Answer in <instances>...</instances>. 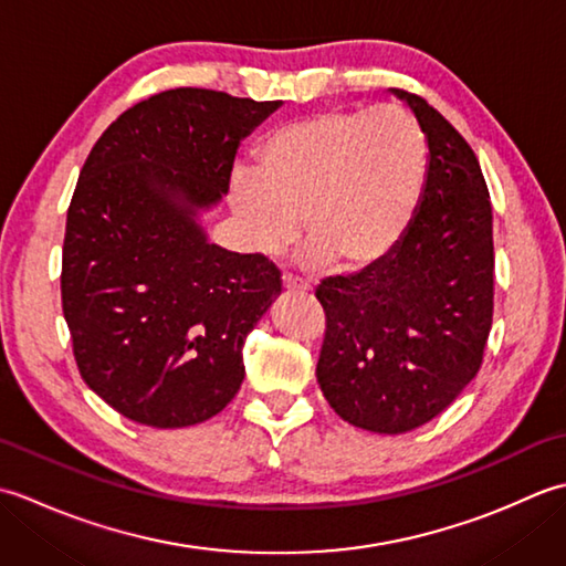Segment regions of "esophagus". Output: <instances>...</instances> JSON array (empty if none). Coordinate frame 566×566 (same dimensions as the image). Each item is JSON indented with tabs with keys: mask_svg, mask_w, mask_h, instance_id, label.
I'll return each mask as SVG.
<instances>
[{
	"mask_svg": "<svg viewBox=\"0 0 566 566\" xmlns=\"http://www.w3.org/2000/svg\"><path fill=\"white\" fill-rule=\"evenodd\" d=\"M282 286H284V292H298V294H308L311 292V286L306 282L294 280L292 274H284L282 276Z\"/></svg>",
	"mask_w": 566,
	"mask_h": 566,
	"instance_id": "1",
	"label": "esophagus"
}]
</instances>
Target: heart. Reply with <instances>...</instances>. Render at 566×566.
I'll return each instance as SVG.
<instances>
[{
	"label": "heart",
	"instance_id": "obj_1",
	"mask_svg": "<svg viewBox=\"0 0 566 566\" xmlns=\"http://www.w3.org/2000/svg\"><path fill=\"white\" fill-rule=\"evenodd\" d=\"M426 128L403 106L328 109L286 124L238 170L231 203L260 252H280L302 231L311 268L377 262L399 243L428 182Z\"/></svg>",
	"mask_w": 566,
	"mask_h": 566
}]
</instances>
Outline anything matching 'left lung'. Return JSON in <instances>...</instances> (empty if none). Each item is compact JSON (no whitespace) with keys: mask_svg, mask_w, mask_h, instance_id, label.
<instances>
[{"mask_svg":"<svg viewBox=\"0 0 566 566\" xmlns=\"http://www.w3.org/2000/svg\"><path fill=\"white\" fill-rule=\"evenodd\" d=\"M426 128L428 182L403 238L316 290L326 311L316 377L347 423L399 436L448 408L484 359L494 318V221L482 167L448 118L394 90Z\"/></svg>","mask_w":566,"mask_h":566,"instance_id":"8db88e82","label":"left lung"}]
</instances>
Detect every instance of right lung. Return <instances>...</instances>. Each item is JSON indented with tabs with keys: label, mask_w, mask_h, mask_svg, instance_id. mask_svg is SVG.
Masks as SVG:
<instances>
[{
	"label": "right lung",
	"mask_w": 566,
	"mask_h": 566,
	"mask_svg": "<svg viewBox=\"0 0 566 566\" xmlns=\"http://www.w3.org/2000/svg\"><path fill=\"white\" fill-rule=\"evenodd\" d=\"M280 104L167 90L118 116L84 160L63 314L84 384L136 423H203L243 384L245 338L282 272L209 243L197 213L221 201L240 140Z\"/></svg>",
	"instance_id": "add662e5"
}]
</instances>
